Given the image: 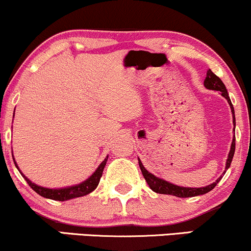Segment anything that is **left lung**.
Listing matches in <instances>:
<instances>
[{"instance_id":"obj_1","label":"left lung","mask_w":251,"mask_h":251,"mask_svg":"<svg viewBox=\"0 0 251 251\" xmlns=\"http://www.w3.org/2000/svg\"><path fill=\"white\" fill-rule=\"evenodd\" d=\"M204 87L211 89V91H218L221 93L222 97H224L226 99L227 103L230 105V108H231V113H232V124H234V131H235V126H236V120H235V111H234V106H232L231 100H230L229 94H227V91L226 88V85H224L223 81L218 77L216 74L212 72L211 70H209L206 72V77L204 80ZM235 133L234 137H232V142H231V148H230L229 154H227V159L226 163V170H224L223 175L221 176L218 179H216L212 184L210 185L203 186V188H185V186H179L176 185V184L170 183V181L163 179V178L157 177L151 172H149L148 170L144 168L142 160L138 158V162H139V168L142 170V174L145 178L146 183L149 184V186L151 188L152 191L157 192V194H163V195H172L176 196V197H180V198H186V197H195V196H200V195H204L208 194L209 191H211L212 189L217 185V183L222 179L224 174L226 172V170L230 168V164L232 162V158H234V153H235Z\"/></svg>"}]
</instances>
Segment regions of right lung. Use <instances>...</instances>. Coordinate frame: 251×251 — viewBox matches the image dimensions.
I'll return each mask as SVG.
<instances>
[{"instance_id": "obj_1", "label": "right lung", "mask_w": 251, "mask_h": 251, "mask_svg": "<svg viewBox=\"0 0 251 251\" xmlns=\"http://www.w3.org/2000/svg\"><path fill=\"white\" fill-rule=\"evenodd\" d=\"M14 114H15V112H14ZM13 159H14V163H15L16 169L19 170L22 177L25 178V181L29 184L30 188L33 189L36 194H39L40 196H42V197H45V198H50V200L63 201L73 200V198L82 197V196L91 194L92 191H94V190L97 189L98 184H99V181H100V178H101V176H102L103 169H105L106 162H107V159H108V155L102 160L101 164L98 166L96 171L89 176L87 179L83 180L82 183L75 184V185H72V186H66V188H57V189L45 188V186H40V185H37V184L33 183V181H31L30 179H28V178L25 177L24 174H22L21 170L19 169V166H17V164L15 162V158H13Z\"/></svg>"}]
</instances>
